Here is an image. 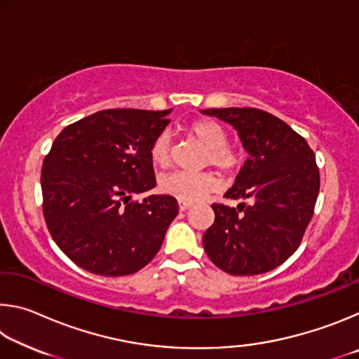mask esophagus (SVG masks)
Here are the masks:
<instances>
[{"instance_id":"1","label":"esophagus","mask_w":359,"mask_h":359,"mask_svg":"<svg viewBox=\"0 0 359 359\" xmlns=\"http://www.w3.org/2000/svg\"><path fill=\"white\" fill-rule=\"evenodd\" d=\"M188 208H191V203H187V201H179V209H180V210H187Z\"/></svg>"}]
</instances>
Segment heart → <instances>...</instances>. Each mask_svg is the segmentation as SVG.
<instances>
[{
  "label": "heart",
  "instance_id": "1",
  "mask_svg": "<svg viewBox=\"0 0 359 359\" xmlns=\"http://www.w3.org/2000/svg\"><path fill=\"white\" fill-rule=\"evenodd\" d=\"M187 135L194 141L205 147L204 165H212L220 172L233 174L238 171L244 160L242 151L231 145L228 135L220 123L210 118L194 120L187 126ZM149 156L151 165L158 169L169 168L172 161V144L171 137L166 131L158 135L150 144ZM218 185V180L214 174H187V172H172L160 179L161 193L172 196L179 201L194 203L203 199L205 194L214 191Z\"/></svg>",
  "mask_w": 359,
  "mask_h": 359
}]
</instances>
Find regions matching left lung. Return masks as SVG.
Returning <instances> with one entry per match:
<instances>
[{
    "label": "left lung",
    "mask_w": 359,
    "mask_h": 359,
    "mask_svg": "<svg viewBox=\"0 0 359 359\" xmlns=\"http://www.w3.org/2000/svg\"><path fill=\"white\" fill-rule=\"evenodd\" d=\"M228 121L248 158L224 198L238 208L212 204L214 224L203 244L212 263L231 276L276 269L293 255L313 217L320 171L313 150L276 115L255 107L205 109Z\"/></svg>",
    "instance_id": "1"
}]
</instances>
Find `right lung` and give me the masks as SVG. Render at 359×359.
Instances as JSON below:
<instances>
[{"mask_svg": "<svg viewBox=\"0 0 359 359\" xmlns=\"http://www.w3.org/2000/svg\"><path fill=\"white\" fill-rule=\"evenodd\" d=\"M168 111L106 109L66 126L44 158L42 212L55 244L98 276L135 274L160 250L179 214L175 198L136 193L156 185L149 150Z\"/></svg>", "mask_w": 359, "mask_h": 359, "instance_id": "add662e5", "label": "right lung"}]
</instances>
